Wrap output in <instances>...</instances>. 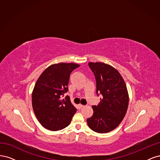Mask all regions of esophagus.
<instances>
[{
    "label": "esophagus",
    "instance_id": "esophagus-1",
    "mask_svg": "<svg viewBox=\"0 0 160 160\" xmlns=\"http://www.w3.org/2000/svg\"><path fill=\"white\" fill-rule=\"evenodd\" d=\"M78 107H79V108H83V107H84V105H81V104H79V105H78Z\"/></svg>",
    "mask_w": 160,
    "mask_h": 160
}]
</instances>
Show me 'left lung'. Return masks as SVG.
Returning a JSON list of instances; mask_svg holds the SVG:
<instances>
[{
    "label": "left lung",
    "mask_w": 160,
    "mask_h": 160,
    "mask_svg": "<svg viewBox=\"0 0 160 160\" xmlns=\"http://www.w3.org/2000/svg\"><path fill=\"white\" fill-rule=\"evenodd\" d=\"M96 79V92L101 95L100 102L93 105V114L87 119L91 129L99 133H108L117 128L126 114L129 95L119 71L104 62L88 63Z\"/></svg>",
    "instance_id": "8db88e82"
}]
</instances>
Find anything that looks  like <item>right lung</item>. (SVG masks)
Masks as SVG:
<instances>
[{
	"label": "right lung",
	"mask_w": 160,
	"mask_h": 160,
	"mask_svg": "<svg viewBox=\"0 0 160 160\" xmlns=\"http://www.w3.org/2000/svg\"><path fill=\"white\" fill-rule=\"evenodd\" d=\"M80 65L76 63L53 64L48 67L37 79L32 93L34 113L43 127L51 131H59L70 124L76 108L68 95L71 72Z\"/></svg>",
	"instance_id": "add662e5"
}]
</instances>
